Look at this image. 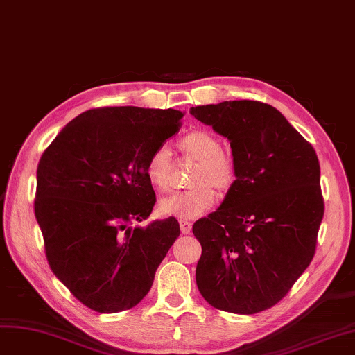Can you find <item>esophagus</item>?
<instances>
[{
  "mask_svg": "<svg viewBox=\"0 0 355 355\" xmlns=\"http://www.w3.org/2000/svg\"><path fill=\"white\" fill-rule=\"evenodd\" d=\"M180 228L182 234H189L191 232V223L189 220H180Z\"/></svg>",
  "mask_w": 355,
  "mask_h": 355,
  "instance_id": "esophagus-1",
  "label": "esophagus"
}]
</instances>
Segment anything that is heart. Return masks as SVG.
<instances>
[{
	"label": "heart",
	"mask_w": 355,
	"mask_h": 355,
	"mask_svg": "<svg viewBox=\"0 0 355 355\" xmlns=\"http://www.w3.org/2000/svg\"><path fill=\"white\" fill-rule=\"evenodd\" d=\"M180 152L187 159L198 162L190 182L194 186L189 190L177 191L161 199L159 211L177 218H194L212 207L215 194L225 193L236 181V164L230 155L223 152L221 140L207 130H193L178 141ZM173 157L168 147H157L146 162V175L150 184L166 191L171 187Z\"/></svg>",
	"instance_id": "b5f03b06"
}]
</instances>
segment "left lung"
Instances as JSON below:
<instances>
[{"mask_svg":"<svg viewBox=\"0 0 355 355\" xmlns=\"http://www.w3.org/2000/svg\"><path fill=\"white\" fill-rule=\"evenodd\" d=\"M230 140L236 181L221 207L193 224L208 304L255 314L291 291L315 254L324 214L313 146L267 103L223 101L190 109Z\"/></svg>","mask_w":355,"mask_h":355,"instance_id":"left-lung-1","label":"left lung"}]
</instances>
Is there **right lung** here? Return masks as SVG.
I'll return each instance as SVG.
<instances>
[{"label": "right lung", "instance_id": "add662e5", "mask_svg": "<svg viewBox=\"0 0 355 355\" xmlns=\"http://www.w3.org/2000/svg\"><path fill=\"white\" fill-rule=\"evenodd\" d=\"M175 109H89L45 148L33 202L45 257L75 298L97 313H119L150 291L180 236L169 216L146 227L156 194L146 175L150 153L181 128Z\"/></svg>", "mask_w": 355, "mask_h": 355}]
</instances>
